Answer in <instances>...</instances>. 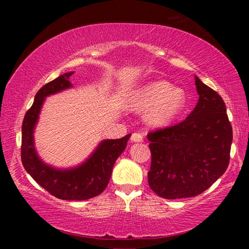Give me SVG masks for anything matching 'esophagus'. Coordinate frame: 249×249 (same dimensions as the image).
I'll list each match as a JSON object with an SVG mask.
<instances>
[{
  "mask_svg": "<svg viewBox=\"0 0 249 249\" xmlns=\"http://www.w3.org/2000/svg\"><path fill=\"white\" fill-rule=\"evenodd\" d=\"M130 140H132V142H142V140H144V137H142V135L140 133H134L132 135V137H130Z\"/></svg>",
  "mask_w": 249,
  "mask_h": 249,
  "instance_id": "obj_1",
  "label": "esophagus"
}]
</instances>
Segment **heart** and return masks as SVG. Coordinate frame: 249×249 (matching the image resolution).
<instances>
[{"instance_id":"b5f03b06","label":"heart","mask_w":249,"mask_h":249,"mask_svg":"<svg viewBox=\"0 0 249 249\" xmlns=\"http://www.w3.org/2000/svg\"><path fill=\"white\" fill-rule=\"evenodd\" d=\"M130 104L136 111L146 113L149 125L167 126L177 120L187 105V94L163 80L144 84L134 92Z\"/></svg>"}]
</instances>
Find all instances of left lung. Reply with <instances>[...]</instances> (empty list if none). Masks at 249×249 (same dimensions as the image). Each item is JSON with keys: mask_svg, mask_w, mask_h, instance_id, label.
<instances>
[{"mask_svg": "<svg viewBox=\"0 0 249 249\" xmlns=\"http://www.w3.org/2000/svg\"><path fill=\"white\" fill-rule=\"evenodd\" d=\"M199 101L184 121L150 132L148 183L163 199L201 195L226 171L233 141L223 99L195 77Z\"/></svg>", "mask_w": 249, "mask_h": 249, "instance_id": "1", "label": "left lung"}]
</instances>
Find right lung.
<instances>
[{"mask_svg":"<svg viewBox=\"0 0 249 249\" xmlns=\"http://www.w3.org/2000/svg\"><path fill=\"white\" fill-rule=\"evenodd\" d=\"M74 72L64 73L37 92L32 107L22 125V162L32 178L50 195L61 200H88L102 193L107 187L113 166L127 146L130 134L119 140H104L80 165L57 168L46 163L35 148L34 133L47 96L72 88L69 81Z\"/></svg>","mask_w":249,"mask_h":249,"instance_id":"obj_1","label":"right lung"}]
</instances>
